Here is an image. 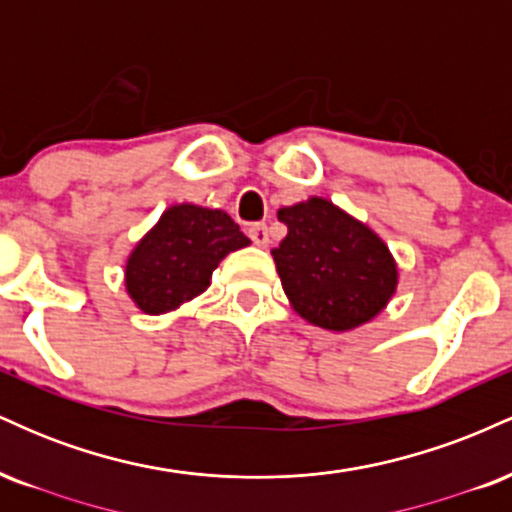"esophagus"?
<instances>
[{
  "label": "esophagus",
  "mask_w": 512,
  "mask_h": 512,
  "mask_svg": "<svg viewBox=\"0 0 512 512\" xmlns=\"http://www.w3.org/2000/svg\"><path fill=\"white\" fill-rule=\"evenodd\" d=\"M248 236L255 245H260V248H267L269 245V228L267 223H252L248 228Z\"/></svg>",
  "instance_id": "34e87169"
}]
</instances>
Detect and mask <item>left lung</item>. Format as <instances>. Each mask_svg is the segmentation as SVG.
Listing matches in <instances>:
<instances>
[{"instance_id": "left-lung-1", "label": "left lung", "mask_w": 512, "mask_h": 512, "mask_svg": "<svg viewBox=\"0 0 512 512\" xmlns=\"http://www.w3.org/2000/svg\"><path fill=\"white\" fill-rule=\"evenodd\" d=\"M289 233L272 250L298 315L346 332L373 320L397 289V264L366 223L322 197L279 209Z\"/></svg>"}]
</instances>
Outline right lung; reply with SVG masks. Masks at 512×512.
I'll list each match as a JSON object with an SVG mask.
<instances>
[{"mask_svg": "<svg viewBox=\"0 0 512 512\" xmlns=\"http://www.w3.org/2000/svg\"><path fill=\"white\" fill-rule=\"evenodd\" d=\"M245 245L248 236L226 211L175 204L129 255L127 293L144 313H170L207 291L223 257Z\"/></svg>", "mask_w": 512, "mask_h": 512, "instance_id": "right-lung-1", "label": "right lung"}]
</instances>
